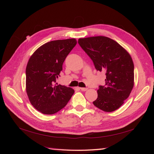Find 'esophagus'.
Here are the masks:
<instances>
[{"mask_svg": "<svg viewBox=\"0 0 154 154\" xmlns=\"http://www.w3.org/2000/svg\"><path fill=\"white\" fill-rule=\"evenodd\" d=\"M80 89L82 91H87L88 89L87 88H84V87H82V88H80Z\"/></svg>", "mask_w": 154, "mask_h": 154, "instance_id": "esophagus-1", "label": "esophagus"}]
</instances>
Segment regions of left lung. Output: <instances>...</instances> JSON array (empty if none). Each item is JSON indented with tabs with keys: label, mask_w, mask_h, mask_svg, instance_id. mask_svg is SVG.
<instances>
[{
	"label": "left lung",
	"mask_w": 154,
	"mask_h": 154,
	"mask_svg": "<svg viewBox=\"0 0 154 154\" xmlns=\"http://www.w3.org/2000/svg\"><path fill=\"white\" fill-rule=\"evenodd\" d=\"M78 43L93 61L97 71H105V85H100L93 104L104 112L122 105L134 87V66L130 55L112 39L105 36L80 38Z\"/></svg>",
	"instance_id": "obj_1"
}]
</instances>
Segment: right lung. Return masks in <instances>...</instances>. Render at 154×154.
Returning <instances> with one entry per match:
<instances>
[{"instance_id": "right-lung-1", "label": "right lung", "mask_w": 154, "mask_h": 154, "mask_svg": "<svg viewBox=\"0 0 154 154\" xmlns=\"http://www.w3.org/2000/svg\"><path fill=\"white\" fill-rule=\"evenodd\" d=\"M77 44L74 38L49 42L32 55L26 69V90L39 112L53 114L63 109L74 90L55 83L65 58Z\"/></svg>"}]
</instances>
